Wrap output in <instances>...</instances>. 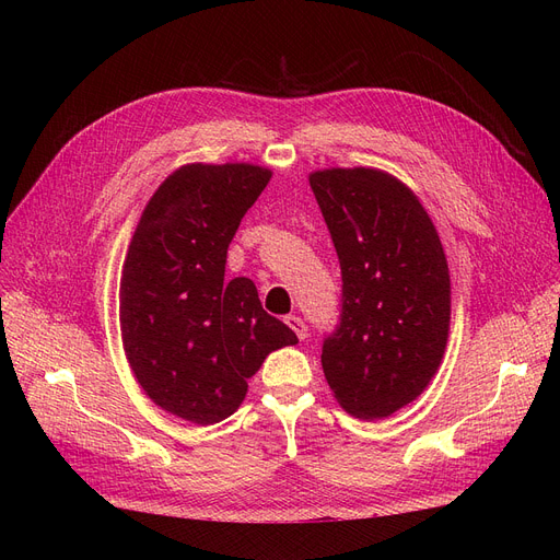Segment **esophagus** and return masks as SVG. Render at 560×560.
<instances>
[{
    "instance_id": "obj_1",
    "label": "esophagus",
    "mask_w": 560,
    "mask_h": 560,
    "mask_svg": "<svg viewBox=\"0 0 560 560\" xmlns=\"http://www.w3.org/2000/svg\"><path fill=\"white\" fill-rule=\"evenodd\" d=\"M284 322H287V325H290V327L294 329V334L301 338V341H303V338L308 336V327H306V322H303L301 317H296V315H287V317H284Z\"/></svg>"
}]
</instances>
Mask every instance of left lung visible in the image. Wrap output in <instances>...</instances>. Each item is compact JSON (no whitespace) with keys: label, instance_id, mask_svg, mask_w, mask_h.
I'll return each mask as SVG.
<instances>
[{"label":"left lung","instance_id":"1","mask_svg":"<svg viewBox=\"0 0 560 560\" xmlns=\"http://www.w3.org/2000/svg\"><path fill=\"white\" fill-rule=\"evenodd\" d=\"M341 264V322L322 346L336 401L364 420L422 395L444 360L451 325L446 254L428 210L378 167L308 175Z\"/></svg>","mask_w":560,"mask_h":560}]
</instances>
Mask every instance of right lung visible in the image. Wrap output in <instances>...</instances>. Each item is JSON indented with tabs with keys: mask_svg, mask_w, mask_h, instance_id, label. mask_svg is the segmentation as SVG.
Segmentation results:
<instances>
[{
	"mask_svg": "<svg viewBox=\"0 0 560 560\" xmlns=\"http://www.w3.org/2000/svg\"><path fill=\"white\" fill-rule=\"evenodd\" d=\"M254 163H186L149 198L126 252L118 322L144 395L196 425L229 418L270 352L299 343L249 278L224 280L241 219L270 182Z\"/></svg>",
	"mask_w": 560,
	"mask_h": 560,
	"instance_id": "add662e5",
	"label": "right lung"
}]
</instances>
